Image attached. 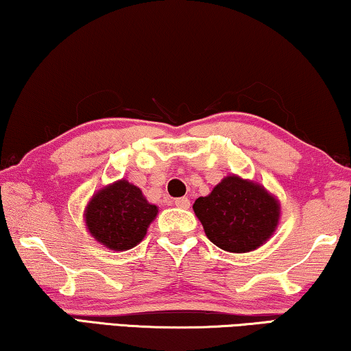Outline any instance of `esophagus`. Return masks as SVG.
Masks as SVG:
<instances>
[{"instance_id": "1", "label": "esophagus", "mask_w": 351, "mask_h": 351, "mask_svg": "<svg viewBox=\"0 0 351 351\" xmlns=\"http://www.w3.org/2000/svg\"><path fill=\"white\" fill-rule=\"evenodd\" d=\"M174 204L177 207H180V209H188V207H190V199H188V197H177Z\"/></svg>"}]
</instances>
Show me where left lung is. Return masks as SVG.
I'll return each instance as SVG.
<instances>
[{
    "label": "left lung",
    "instance_id": "8db88e82",
    "mask_svg": "<svg viewBox=\"0 0 351 351\" xmlns=\"http://www.w3.org/2000/svg\"><path fill=\"white\" fill-rule=\"evenodd\" d=\"M206 236L221 250L248 253L264 245L280 221V201L266 186L236 174L223 177L193 204Z\"/></svg>",
    "mask_w": 351,
    "mask_h": 351
}]
</instances>
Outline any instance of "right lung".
<instances>
[{
	"label": "right lung",
	"mask_w": 351,
	"mask_h": 351,
	"mask_svg": "<svg viewBox=\"0 0 351 351\" xmlns=\"http://www.w3.org/2000/svg\"><path fill=\"white\" fill-rule=\"evenodd\" d=\"M158 207L147 201L141 188L126 179L99 188L84 210L85 228L101 245L125 252L145 237Z\"/></svg>",
	"instance_id": "obj_1"
}]
</instances>
